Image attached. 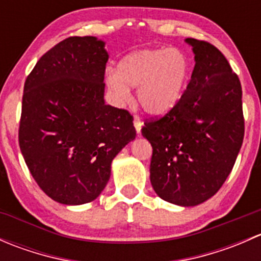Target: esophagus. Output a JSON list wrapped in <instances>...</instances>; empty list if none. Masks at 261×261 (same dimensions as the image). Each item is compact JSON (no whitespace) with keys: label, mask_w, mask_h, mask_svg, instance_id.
<instances>
[{"label":"esophagus","mask_w":261,"mask_h":261,"mask_svg":"<svg viewBox=\"0 0 261 261\" xmlns=\"http://www.w3.org/2000/svg\"><path fill=\"white\" fill-rule=\"evenodd\" d=\"M134 126H135V128H136V131H138V134L140 133V131H141V126H143V122H141L140 117H139L138 115L134 116Z\"/></svg>","instance_id":"1"}]
</instances>
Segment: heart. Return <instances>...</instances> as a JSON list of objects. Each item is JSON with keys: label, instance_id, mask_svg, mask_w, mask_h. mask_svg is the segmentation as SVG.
Segmentation results:
<instances>
[{"label": "heart", "instance_id": "heart-1", "mask_svg": "<svg viewBox=\"0 0 261 261\" xmlns=\"http://www.w3.org/2000/svg\"><path fill=\"white\" fill-rule=\"evenodd\" d=\"M189 60L178 49H146L131 53L118 63L117 72L107 74V86L117 98H130V87L138 88L144 111L162 115L180 99L189 77Z\"/></svg>", "mask_w": 261, "mask_h": 261}]
</instances>
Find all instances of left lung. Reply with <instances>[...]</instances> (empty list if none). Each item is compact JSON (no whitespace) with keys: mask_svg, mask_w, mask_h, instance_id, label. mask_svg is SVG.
Segmentation results:
<instances>
[{"mask_svg":"<svg viewBox=\"0 0 261 261\" xmlns=\"http://www.w3.org/2000/svg\"><path fill=\"white\" fill-rule=\"evenodd\" d=\"M194 51L191 81L178 103L144 122L152 146L150 181L158 196L196 206L215 196L243 145V89L225 55L208 41L188 38Z\"/></svg>","mask_w":261,"mask_h":261,"instance_id":"8db88e82","label":"left lung"}]
</instances>
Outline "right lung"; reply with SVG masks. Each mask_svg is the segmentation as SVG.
<instances>
[{
  "label": "right lung",
  "mask_w": 261,
  "mask_h": 261,
  "mask_svg": "<svg viewBox=\"0 0 261 261\" xmlns=\"http://www.w3.org/2000/svg\"><path fill=\"white\" fill-rule=\"evenodd\" d=\"M103 45L93 36L64 39L23 86L18 145L41 191L63 204L96 199L114 158L136 136L130 112L105 103Z\"/></svg>",
  "instance_id": "obj_1"
}]
</instances>
